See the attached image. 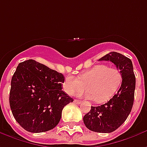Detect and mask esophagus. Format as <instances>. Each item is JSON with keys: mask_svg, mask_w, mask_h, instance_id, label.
Here are the masks:
<instances>
[{"mask_svg": "<svg viewBox=\"0 0 147 147\" xmlns=\"http://www.w3.org/2000/svg\"><path fill=\"white\" fill-rule=\"evenodd\" d=\"M74 102H75L76 104H78V105H80V104L82 103L81 101H80V100H77V99H75V100H74Z\"/></svg>", "mask_w": 147, "mask_h": 147, "instance_id": "1", "label": "esophagus"}]
</instances>
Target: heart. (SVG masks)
<instances>
[{
	"instance_id": "obj_1",
	"label": "heart",
	"mask_w": 147,
	"mask_h": 147,
	"mask_svg": "<svg viewBox=\"0 0 147 147\" xmlns=\"http://www.w3.org/2000/svg\"><path fill=\"white\" fill-rule=\"evenodd\" d=\"M121 82L122 74L118 68L99 64L80 74L78 78L66 77L63 88L67 94L73 96L86 87L87 91L80 94V97L102 103L114 95Z\"/></svg>"
}]
</instances>
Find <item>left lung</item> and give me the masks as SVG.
I'll return each mask as SVG.
<instances>
[{
  "instance_id": "obj_1",
  "label": "left lung",
  "mask_w": 147,
  "mask_h": 147,
  "mask_svg": "<svg viewBox=\"0 0 147 147\" xmlns=\"http://www.w3.org/2000/svg\"><path fill=\"white\" fill-rule=\"evenodd\" d=\"M99 61L113 62L122 74V83L117 94L108 102L100 106H91L89 113L83 117V122L90 131L110 133L123 123L131 111L136 76L131 61L121 53L111 52Z\"/></svg>"
}]
</instances>
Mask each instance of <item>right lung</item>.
Listing matches in <instances>:
<instances>
[{
    "label": "right lung",
    "instance_id": "obj_1",
    "mask_svg": "<svg viewBox=\"0 0 147 147\" xmlns=\"http://www.w3.org/2000/svg\"><path fill=\"white\" fill-rule=\"evenodd\" d=\"M64 77L34 60L18 64L11 81L9 104L17 123L30 132L54 128L73 99L62 90Z\"/></svg>",
    "mask_w": 147,
    "mask_h": 147
}]
</instances>
